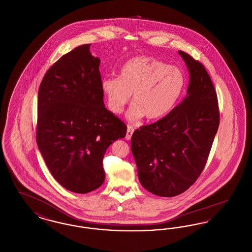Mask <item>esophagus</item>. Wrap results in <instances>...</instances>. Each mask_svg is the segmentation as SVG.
<instances>
[{"label": "esophagus", "instance_id": "obj_1", "mask_svg": "<svg viewBox=\"0 0 252 252\" xmlns=\"http://www.w3.org/2000/svg\"><path fill=\"white\" fill-rule=\"evenodd\" d=\"M134 132V127L132 126H127V131H126V140H130L132 137V134Z\"/></svg>", "mask_w": 252, "mask_h": 252}]
</instances>
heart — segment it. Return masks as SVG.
Here are the masks:
<instances>
[{"instance_id": "b5f03b06", "label": "heart", "mask_w": 252, "mask_h": 252, "mask_svg": "<svg viewBox=\"0 0 252 252\" xmlns=\"http://www.w3.org/2000/svg\"><path fill=\"white\" fill-rule=\"evenodd\" d=\"M184 88V77L177 67L152 57L139 56L127 60L119 72V78L105 76L101 91L108 108L120 114L130 101L127 117L136 121L164 117L176 106Z\"/></svg>"}]
</instances>
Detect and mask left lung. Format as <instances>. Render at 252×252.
I'll use <instances>...</instances> for the list:
<instances>
[{"label": "left lung", "mask_w": 252, "mask_h": 252, "mask_svg": "<svg viewBox=\"0 0 252 252\" xmlns=\"http://www.w3.org/2000/svg\"><path fill=\"white\" fill-rule=\"evenodd\" d=\"M179 53L190 73L187 94L166 116L136 129L131 138L141 184L163 197L185 192L198 179L220 122L216 89L203 64Z\"/></svg>", "instance_id": "left-lung-1"}]
</instances>
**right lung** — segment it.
Returning <instances> with one entry per match:
<instances>
[{"instance_id": "obj_1", "label": "right lung", "mask_w": 252, "mask_h": 252, "mask_svg": "<svg viewBox=\"0 0 252 252\" xmlns=\"http://www.w3.org/2000/svg\"><path fill=\"white\" fill-rule=\"evenodd\" d=\"M90 45L78 46L55 62L37 96L38 149L55 180L77 193L103 184L105 153L127 129L105 108L100 60L91 55Z\"/></svg>"}]
</instances>
